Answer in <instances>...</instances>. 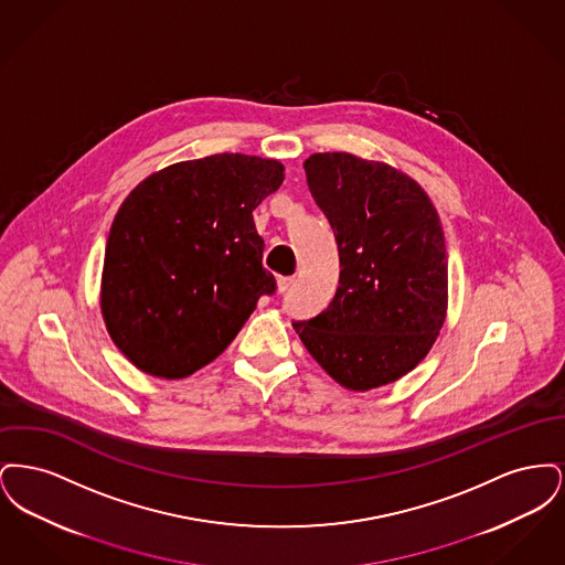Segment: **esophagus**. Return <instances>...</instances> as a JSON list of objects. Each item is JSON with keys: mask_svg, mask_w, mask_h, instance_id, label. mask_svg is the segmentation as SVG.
<instances>
[{"mask_svg": "<svg viewBox=\"0 0 565 565\" xmlns=\"http://www.w3.org/2000/svg\"><path fill=\"white\" fill-rule=\"evenodd\" d=\"M295 286V277H277V290L284 295Z\"/></svg>", "mask_w": 565, "mask_h": 565, "instance_id": "esophagus-1", "label": "esophagus"}]
</instances>
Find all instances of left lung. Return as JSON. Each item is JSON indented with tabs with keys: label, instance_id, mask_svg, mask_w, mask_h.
Segmentation results:
<instances>
[{
	"label": "left lung",
	"instance_id": "left-lung-1",
	"mask_svg": "<svg viewBox=\"0 0 565 565\" xmlns=\"http://www.w3.org/2000/svg\"><path fill=\"white\" fill-rule=\"evenodd\" d=\"M305 173L334 231L341 275L328 309L292 326L343 387L394 383L428 355L447 316L438 214L424 189L387 162L318 152Z\"/></svg>",
	"mask_w": 565,
	"mask_h": 565
}]
</instances>
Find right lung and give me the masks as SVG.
Here are the masks:
<instances>
[{
  "instance_id": "right-lung-1",
  "label": "right lung",
  "mask_w": 565,
  "mask_h": 565,
  "mask_svg": "<svg viewBox=\"0 0 565 565\" xmlns=\"http://www.w3.org/2000/svg\"><path fill=\"white\" fill-rule=\"evenodd\" d=\"M281 182V162L224 152L169 164L131 190L109 228L102 313L139 371L196 373L275 292L252 212Z\"/></svg>"
}]
</instances>
